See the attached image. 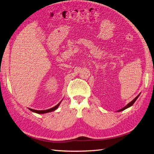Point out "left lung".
I'll return each mask as SVG.
<instances>
[{
  "instance_id": "1",
  "label": "left lung",
  "mask_w": 154,
  "mask_h": 154,
  "mask_svg": "<svg viewBox=\"0 0 154 154\" xmlns=\"http://www.w3.org/2000/svg\"><path fill=\"white\" fill-rule=\"evenodd\" d=\"M139 95H140V94H139L138 95V96H137L136 97H135V99H133V100H132V101H131V102H129V103H128V104L127 105V106H125V107L124 108H122V109H121V110H119L118 112H121V111H122V110H125V109H127V108H129V107H131V106H132L133 104H134V103H135V102L136 101V100H137V99L138 98V97L139 96Z\"/></svg>"
}]
</instances>
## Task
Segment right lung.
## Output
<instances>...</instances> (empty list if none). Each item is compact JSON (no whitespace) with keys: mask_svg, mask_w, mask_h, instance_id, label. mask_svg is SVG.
<instances>
[{"mask_svg":"<svg viewBox=\"0 0 154 154\" xmlns=\"http://www.w3.org/2000/svg\"><path fill=\"white\" fill-rule=\"evenodd\" d=\"M60 102L58 103V104L57 105L54 106V107H52V108H50V109H48V110H33V109H32V108H29V110L33 112H35L37 114H44V113H48V112H52V111H54L55 110H57V109L58 108V106H59Z\"/></svg>","mask_w":154,"mask_h":154,"instance_id":"obj_1","label":"right lung"}]
</instances>
